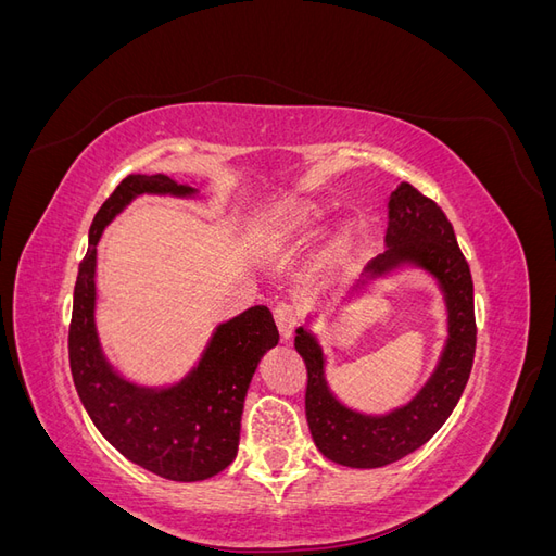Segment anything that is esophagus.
Segmentation results:
<instances>
[{"mask_svg":"<svg viewBox=\"0 0 556 556\" xmlns=\"http://www.w3.org/2000/svg\"><path fill=\"white\" fill-rule=\"evenodd\" d=\"M274 319H276V325H278V331H280L282 339L290 341L292 333H294V327L299 323L296 306H292V304H278L276 311H274Z\"/></svg>","mask_w":556,"mask_h":556,"instance_id":"1","label":"esophagus"}]
</instances>
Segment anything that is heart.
Returning <instances> with one entry per match:
<instances>
[{"label":"heart","mask_w":556,"mask_h":556,"mask_svg":"<svg viewBox=\"0 0 556 556\" xmlns=\"http://www.w3.org/2000/svg\"><path fill=\"white\" fill-rule=\"evenodd\" d=\"M327 225V211L313 201H290L266 213L257 239L264 250H288L313 239ZM348 252V237L336 239L325 250V264H339Z\"/></svg>","instance_id":"b5f03b06"}]
</instances>
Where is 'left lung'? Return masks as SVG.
Instances as JSON below:
<instances>
[{"label": "left lung", "instance_id": "1", "mask_svg": "<svg viewBox=\"0 0 556 556\" xmlns=\"http://www.w3.org/2000/svg\"><path fill=\"white\" fill-rule=\"evenodd\" d=\"M406 268L425 274L439 290L445 341L427 380L401 406L387 413L350 406L331 390L327 352L313 331L317 313H308V325L296 329L294 348L308 368L306 422L315 447L333 464L380 468L408 457L445 425L468 382L476 355L473 280L468 264L445 213L413 185L401 182L390 197L384 252L366 264L362 278L333 308L352 304Z\"/></svg>", "mask_w": 556, "mask_h": 556}]
</instances>
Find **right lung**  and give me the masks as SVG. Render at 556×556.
Segmentation results:
<instances>
[{"label":"right lung","instance_id":"add662e5","mask_svg":"<svg viewBox=\"0 0 556 556\" xmlns=\"http://www.w3.org/2000/svg\"><path fill=\"white\" fill-rule=\"evenodd\" d=\"M146 194L201 199L192 185L164 174H134L97 211L74 288L72 376L83 408L123 457L166 480H208L237 459L250 380L280 336L271 311L252 306L217 323L199 359L172 382L148 384L117 371L97 331V243L115 217Z\"/></svg>","mask_w":556,"mask_h":556}]
</instances>
